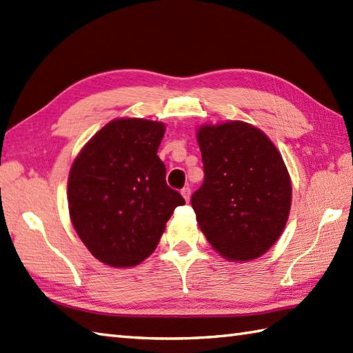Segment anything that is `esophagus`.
Returning <instances> with one entry per match:
<instances>
[{"label": "esophagus", "mask_w": 353, "mask_h": 353, "mask_svg": "<svg viewBox=\"0 0 353 353\" xmlns=\"http://www.w3.org/2000/svg\"><path fill=\"white\" fill-rule=\"evenodd\" d=\"M181 194H182L183 199H185L186 201H190V199H191V190L188 188V186H185V188L181 191Z\"/></svg>", "instance_id": "esophagus-1"}]
</instances>
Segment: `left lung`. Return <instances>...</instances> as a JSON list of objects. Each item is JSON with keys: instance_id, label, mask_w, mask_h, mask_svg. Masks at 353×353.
<instances>
[{"instance_id": "left-lung-1", "label": "left lung", "mask_w": 353, "mask_h": 353, "mask_svg": "<svg viewBox=\"0 0 353 353\" xmlns=\"http://www.w3.org/2000/svg\"><path fill=\"white\" fill-rule=\"evenodd\" d=\"M205 181L191 205L206 239L230 261L259 258L287 224L291 181L281 153L243 121L201 125Z\"/></svg>"}]
</instances>
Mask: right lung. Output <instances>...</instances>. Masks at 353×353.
<instances>
[{
	"label": "right lung",
	"mask_w": 353,
	"mask_h": 353,
	"mask_svg": "<svg viewBox=\"0 0 353 353\" xmlns=\"http://www.w3.org/2000/svg\"><path fill=\"white\" fill-rule=\"evenodd\" d=\"M165 125L114 119L88 142L68 179L72 226L94 256L112 267L141 264L156 249L183 197L165 182L157 148Z\"/></svg>",
	"instance_id": "1"
}]
</instances>
